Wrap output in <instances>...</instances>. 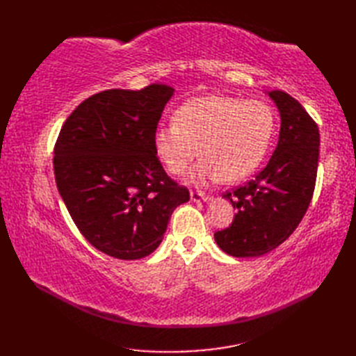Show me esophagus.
Wrapping results in <instances>:
<instances>
[{
  "label": "esophagus",
  "instance_id": "1",
  "mask_svg": "<svg viewBox=\"0 0 356 356\" xmlns=\"http://www.w3.org/2000/svg\"><path fill=\"white\" fill-rule=\"evenodd\" d=\"M190 197L193 202H209L211 200V195H208L205 193H200V191H191Z\"/></svg>",
  "mask_w": 356,
  "mask_h": 356
}]
</instances>
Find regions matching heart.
<instances>
[{
    "label": "heart",
    "mask_w": 356,
    "mask_h": 356,
    "mask_svg": "<svg viewBox=\"0 0 356 356\" xmlns=\"http://www.w3.org/2000/svg\"><path fill=\"white\" fill-rule=\"evenodd\" d=\"M274 130L275 113L269 104L209 95L180 105L174 122L154 130L153 147L174 176L185 172L195 154L202 156L188 174V184H236L259 168Z\"/></svg>",
    "instance_id": "1"
}]
</instances>
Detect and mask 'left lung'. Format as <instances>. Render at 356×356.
<instances>
[{
    "instance_id": "1",
    "label": "left lung",
    "mask_w": 356,
    "mask_h": 356,
    "mask_svg": "<svg viewBox=\"0 0 356 356\" xmlns=\"http://www.w3.org/2000/svg\"><path fill=\"white\" fill-rule=\"evenodd\" d=\"M280 113L278 143L268 165L245 186L225 194L236 216L214 240L232 257H260L291 236L311 203L318 168V127L298 101L266 92Z\"/></svg>"
}]
</instances>
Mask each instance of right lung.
Returning <instances> with one entry per match:
<instances>
[{"label": "right lung", "mask_w": 356, "mask_h": 356, "mask_svg": "<svg viewBox=\"0 0 356 356\" xmlns=\"http://www.w3.org/2000/svg\"><path fill=\"white\" fill-rule=\"evenodd\" d=\"M174 88L105 90L90 96L59 131L53 168L58 191L82 236L119 260L161 245L172 211L190 200L166 176L153 133Z\"/></svg>", "instance_id": "add662e5"}]
</instances>
